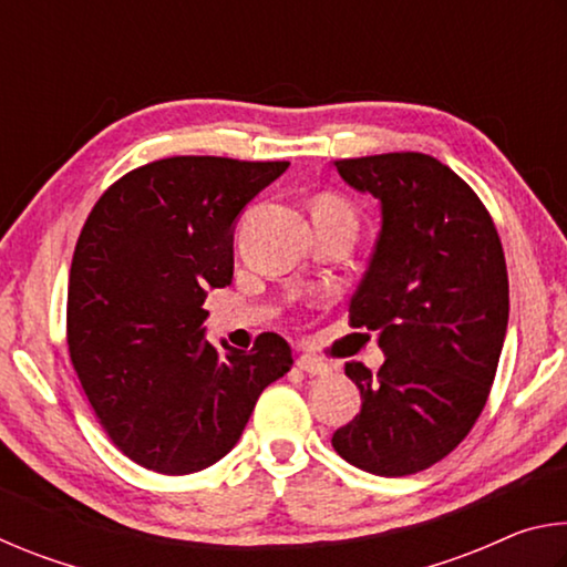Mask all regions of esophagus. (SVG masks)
<instances>
[{
  "mask_svg": "<svg viewBox=\"0 0 567 567\" xmlns=\"http://www.w3.org/2000/svg\"><path fill=\"white\" fill-rule=\"evenodd\" d=\"M297 368H300L302 372H307V375H328L330 372V364L322 362V360H315V358H297Z\"/></svg>",
  "mask_w": 567,
  "mask_h": 567,
  "instance_id": "34e87169",
  "label": "esophagus"
}]
</instances>
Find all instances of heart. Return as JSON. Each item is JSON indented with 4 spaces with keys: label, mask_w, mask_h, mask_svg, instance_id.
<instances>
[{
    "label": "heart",
    "mask_w": 567,
    "mask_h": 567,
    "mask_svg": "<svg viewBox=\"0 0 567 567\" xmlns=\"http://www.w3.org/2000/svg\"><path fill=\"white\" fill-rule=\"evenodd\" d=\"M315 215H352V213L344 199L334 195H324L318 199V205H315Z\"/></svg>",
    "instance_id": "obj_1"
}]
</instances>
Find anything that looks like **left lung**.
<instances>
[{
  "instance_id": "1",
  "label": "left lung",
  "mask_w": 567,
  "mask_h": 567,
  "mask_svg": "<svg viewBox=\"0 0 567 567\" xmlns=\"http://www.w3.org/2000/svg\"><path fill=\"white\" fill-rule=\"evenodd\" d=\"M334 167L380 199L350 324L378 334L385 362L375 375L344 364L362 408L332 447L364 473L412 475L463 443L491 395L511 310L503 245L473 187L435 157L388 152Z\"/></svg>"
}]
</instances>
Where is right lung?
<instances>
[{
	"label": "right lung",
	"mask_w": 567,
	"mask_h": 567,
	"mask_svg": "<svg viewBox=\"0 0 567 567\" xmlns=\"http://www.w3.org/2000/svg\"><path fill=\"white\" fill-rule=\"evenodd\" d=\"M290 162L167 157L127 172L76 239L66 344L104 433L162 475L199 473L237 445L255 402L292 368L265 332L255 348L205 340L209 287L233 282V229Z\"/></svg>",
	"instance_id": "add662e5"
}]
</instances>
